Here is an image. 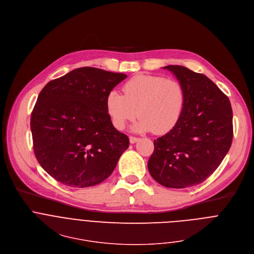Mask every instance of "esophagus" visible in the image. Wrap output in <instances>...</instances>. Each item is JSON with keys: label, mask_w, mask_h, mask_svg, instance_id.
<instances>
[{"label": "esophagus", "mask_w": 254, "mask_h": 254, "mask_svg": "<svg viewBox=\"0 0 254 254\" xmlns=\"http://www.w3.org/2000/svg\"><path fill=\"white\" fill-rule=\"evenodd\" d=\"M137 137H135V136H129V141H130V143H134V142H136L137 141Z\"/></svg>", "instance_id": "obj_1"}]
</instances>
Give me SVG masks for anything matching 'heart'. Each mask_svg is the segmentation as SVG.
<instances>
[{
  "label": "heart",
  "instance_id": "obj_1",
  "mask_svg": "<svg viewBox=\"0 0 254 254\" xmlns=\"http://www.w3.org/2000/svg\"><path fill=\"white\" fill-rule=\"evenodd\" d=\"M123 92L111 91L106 99L107 113L118 129H124L138 114L135 130L165 133L178 125L185 109L184 87L174 78L138 74L124 84Z\"/></svg>",
  "mask_w": 254,
  "mask_h": 254
}]
</instances>
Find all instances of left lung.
Listing matches in <instances>:
<instances>
[{"label":"left lung","instance_id":"left-lung-1","mask_svg":"<svg viewBox=\"0 0 254 254\" xmlns=\"http://www.w3.org/2000/svg\"><path fill=\"white\" fill-rule=\"evenodd\" d=\"M183 84L186 103L178 125L154 139L147 162L159 185L186 189L204 182L228 152L232 110L228 98L206 75L183 65H166Z\"/></svg>","mask_w":254,"mask_h":254}]
</instances>
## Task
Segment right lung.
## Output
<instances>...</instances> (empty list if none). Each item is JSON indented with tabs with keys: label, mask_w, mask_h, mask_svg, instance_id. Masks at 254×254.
Masks as SVG:
<instances>
[{
	"label": "right lung",
	"mask_w": 254,
	"mask_h": 254,
	"mask_svg": "<svg viewBox=\"0 0 254 254\" xmlns=\"http://www.w3.org/2000/svg\"><path fill=\"white\" fill-rule=\"evenodd\" d=\"M127 75L83 66L49 81L31 116L34 152L44 170L71 188L101 184L129 139L107 113L108 94Z\"/></svg>",
	"instance_id": "obj_1"
}]
</instances>
